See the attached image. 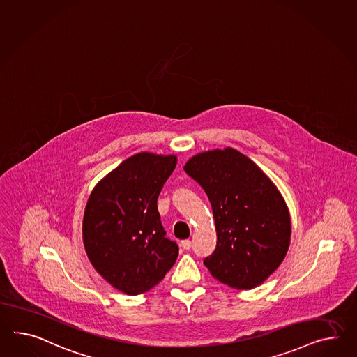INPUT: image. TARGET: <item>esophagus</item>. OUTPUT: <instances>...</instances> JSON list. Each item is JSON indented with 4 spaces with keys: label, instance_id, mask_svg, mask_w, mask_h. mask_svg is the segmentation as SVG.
Here are the masks:
<instances>
[{
    "label": "esophagus",
    "instance_id": "34e87169",
    "mask_svg": "<svg viewBox=\"0 0 357 357\" xmlns=\"http://www.w3.org/2000/svg\"><path fill=\"white\" fill-rule=\"evenodd\" d=\"M181 247H183V250H190V247H192V241H189V239H183L181 241Z\"/></svg>",
    "mask_w": 357,
    "mask_h": 357
}]
</instances>
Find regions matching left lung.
Masks as SVG:
<instances>
[{
  "mask_svg": "<svg viewBox=\"0 0 357 357\" xmlns=\"http://www.w3.org/2000/svg\"><path fill=\"white\" fill-rule=\"evenodd\" d=\"M183 171L210 199L218 242L203 263L218 281L250 290L275 272L289 250L291 222L282 195L234 149L192 156Z\"/></svg>",
  "mask_w": 357,
  "mask_h": 357,
  "instance_id": "8db88e82",
  "label": "left lung"
}]
</instances>
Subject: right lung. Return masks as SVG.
Returning <instances> with one entry per match:
<instances>
[{"label": "right lung", "instance_id": "obj_1", "mask_svg": "<svg viewBox=\"0 0 357 357\" xmlns=\"http://www.w3.org/2000/svg\"><path fill=\"white\" fill-rule=\"evenodd\" d=\"M174 155L130 156L94 188L82 239L96 271L128 295L146 293L174 266L177 243L165 237L158 197L174 172Z\"/></svg>", "mask_w": 357, "mask_h": 357}]
</instances>
